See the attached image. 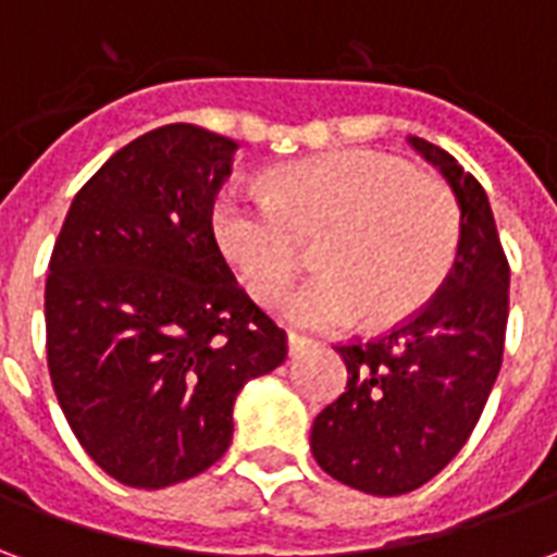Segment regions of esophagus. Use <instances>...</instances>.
I'll use <instances>...</instances> for the list:
<instances>
[{
	"label": "esophagus",
	"mask_w": 557,
	"mask_h": 557,
	"mask_svg": "<svg viewBox=\"0 0 557 557\" xmlns=\"http://www.w3.org/2000/svg\"><path fill=\"white\" fill-rule=\"evenodd\" d=\"M313 346V339L304 337V334H295V331H289V355H301V351H307Z\"/></svg>",
	"instance_id": "34e87169"
}]
</instances>
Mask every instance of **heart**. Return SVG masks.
<instances>
[{"mask_svg":"<svg viewBox=\"0 0 557 557\" xmlns=\"http://www.w3.org/2000/svg\"><path fill=\"white\" fill-rule=\"evenodd\" d=\"M220 250L256 301L286 295L313 247L319 277L286 301V319L334 331L394 325L450 274L459 206L435 172L375 151L298 160L268 175L265 196L223 190L211 208Z\"/></svg>","mask_w":557,"mask_h":557,"instance_id":"b5f03b06","label":"heart"}]
</instances>
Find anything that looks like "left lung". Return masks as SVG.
Masks as SVG:
<instances>
[{"mask_svg": "<svg viewBox=\"0 0 557 557\" xmlns=\"http://www.w3.org/2000/svg\"><path fill=\"white\" fill-rule=\"evenodd\" d=\"M459 202L450 274L385 337L337 343L349 385L313 420L325 474L367 495H406L454 459L490 399L504 358L510 265L480 182L444 148L409 137Z\"/></svg>", "mask_w": 557, "mask_h": 557, "instance_id": "obj_1", "label": "left lung"}]
</instances>
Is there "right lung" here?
Returning a JSON list of instances; mask_svg holds the SVG:
<instances>
[{
	"instance_id": "add662e5",
	"label": "right lung",
	"mask_w": 557,
	"mask_h": 557,
	"mask_svg": "<svg viewBox=\"0 0 557 557\" xmlns=\"http://www.w3.org/2000/svg\"><path fill=\"white\" fill-rule=\"evenodd\" d=\"M235 151L196 125L148 131L79 187L50 256L55 399L83 450L134 490L214 466L238 391L289 355L211 226Z\"/></svg>"
}]
</instances>
